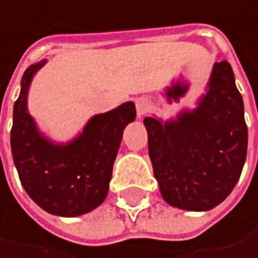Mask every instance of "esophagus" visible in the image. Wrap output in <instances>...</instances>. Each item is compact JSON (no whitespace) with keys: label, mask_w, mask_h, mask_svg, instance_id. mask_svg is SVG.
<instances>
[{"label":"esophagus","mask_w":258,"mask_h":258,"mask_svg":"<svg viewBox=\"0 0 258 258\" xmlns=\"http://www.w3.org/2000/svg\"><path fill=\"white\" fill-rule=\"evenodd\" d=\"M135 108H137V115H138V118H141L143 115L147 114V111H149V108H150L149 99H147V97H138V99L135 100Z\"/></svg>","instance_id":"esophagus-1"}]
</instances>
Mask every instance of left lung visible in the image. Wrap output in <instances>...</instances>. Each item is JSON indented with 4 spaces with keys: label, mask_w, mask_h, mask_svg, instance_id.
<instances>
[{
    "label": "left lung",
    "mask_w": 258,
    "mask_h": 258,
    "mask_svg": "<svg viewBox=\"0 0 258 258\" xmlns=\"http://www.w3.org/2000/svg\"><path fill=\"white\" fill-rule=\"evenodd\" d=\"M149 156L163 199L187 211H208L236 187L248 149L243 99L227 60L216 62L195 109L176 118L146 117Z\"/></svg>",
    "instance_id": "8db88e82"
}]
</instances>
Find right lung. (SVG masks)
<instances>
[{"label":"right lung","mask_w":258,"mask_h":258,"mask_svg":"<svg viewBox=\"0 0 258 258\" xmlns=\"http://www.w3.org/2000/svg\"><path fill=\"white\" fill-rule=\"evenodd\" d=\"M47 59L30 65L13 106L10 146L27 195L54 216L76 217L97 208L108 195L112 166L124 127L135 120L134 102L97 114L68 143L45 137L27 108L28 89Z\"/></svg>","instance_id":"right-lung-1"}]
</instances>
